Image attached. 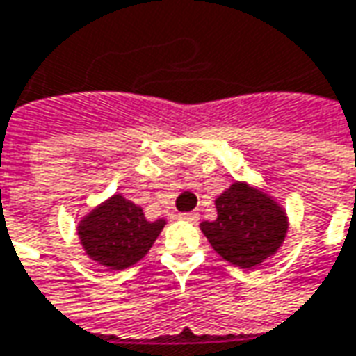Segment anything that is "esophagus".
I'll return each instance as SVG.
<instances>
[{"instance_id": "34e87169", "label": "esophagus", "mask_w": 356, "mask_h": 356, "mask_svg": "<svg viewBox=\"0 0 356 356\" xmlns=\"http://www.w3.org/2000/svg\"><path fill=\"white\" fill-rule=\"evenodd\" d=\"M179 218H181V220H187V222H197V220H199V215H197V213H181Z\"/></svg>"}]
</instances>
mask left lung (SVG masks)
Instances as JSON below:
<instances>
[{
    "mask_svg": "<svg viewBox=\"0 0 356 356\" xmlns=\"http://www.w3.org/2000/svg\"><path fill=\"white\" fill-rule=\"evenodd\" d=\"M215 207V220H204L199 227L228 264L252 270L284 246L289 230L286 207L262 187L234 181L216 197Z\"/></svg>",
    "mask_w": 356,
    "mask_h": 356,
    "instance_id": "left-lung-1",
    "label": "left lung"
}]
</instances>
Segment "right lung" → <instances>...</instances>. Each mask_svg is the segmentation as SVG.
<instances>
[{"label": "right lung", "mask_w": 356, "mask_h": 356, "mask_svg": "<svg viewBox=\"0 0 356 356\" xmlns=\"http://www.w3.org/2000/svg\"><path fill=\"white\" fill-rule=\"evenodd\" d=\"M165 225V218L147 220L140 204L116 193L80 218L76 234L92 262L122 272L152 250Z\"/></svg>", "instance_id": "right-lung-1"}]
</instances>
